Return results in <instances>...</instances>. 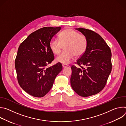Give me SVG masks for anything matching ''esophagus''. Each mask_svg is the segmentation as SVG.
Returning a JSON list of instances; mask_svg holds the SVG:
<instances>
[{
	"label": "esophagus",
	"mask_w": 126,
	"mask_h": 126,
	"mask_svg": "<svg viewBox=\"0 0 126 126\" xmlns=\"http://www.w3.org/2000/svg\"><path fill=\"white\" fill-rule=\"evenodd\" d=\"M62 67H63V68H66V67H68V65H67V64H62Z\"/></svg>",
	"instance_id": "34e87169"
}]
</instances>
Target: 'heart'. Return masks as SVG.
I'll use <instances>...</instances> for the list:
<instances>
[{
	"label": "heart",
	"mask_w": 126,
	"mask_h": 126,
	"mask_svg": "<svg viewBox=\"0 0 126 126\" xmlns=\"http://www.w3.org/2000/svg\"><path fill=\"white\" fill-rule=\"evenodd\" d=\"M87 40L84 35L77 31L68 28L61 32L59 35V40L52 38L49 42V48L55 55L61 52L62 47H65V52L58 56L55 60L57 63L68 64L74 56H82L86 50Z\"/></svg>",
	"instance_id": "1"
}]
</instances>
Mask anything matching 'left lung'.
<instances>
[{
	"label": "left lung",
	"mask_w": 126,
	"mask_h": 126,
	"mask_svg": "<svg viewBox=\"0 0 126 126\" xmlns=\"http://www.w3.org/2000/svg\"><path fill=\"white\" fill-rule=\"evenodd\" d=\"M75 29L86 37L88 44L86 51L77 61L80 67H71L70 83L78 95L89 97L99 93L105 86L112 70V53L97 33L83 28Z\"/></svg>",
	"instance_id": "8db88e82"
}]
</instances>
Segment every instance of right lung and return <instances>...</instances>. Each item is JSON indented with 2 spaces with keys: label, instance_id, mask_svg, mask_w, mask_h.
I'll return each mask as SVG.
<instances>
[{
  "label": "right lung",
  "instance_id": "1",
  "mask_svg": "<svg viewBox=\"0 0 126 126\" xmlns=\"http://www.w3.org/2000/svg\"><path fill=\"white\" fill-rule=\"evenodd\" d=\"M61 27H45L30 34L20 45L15 61L18 82L35 97L44 96L62 70L60 63L47 67L54 59L49 42Z\"/></svg>",
  "mask_w": 126,
  "mask_h": 126
}]
</instances>
